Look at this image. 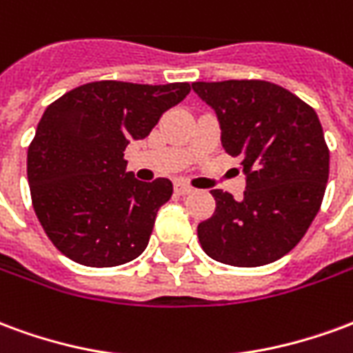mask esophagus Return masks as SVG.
Returning a JSON list of instances; mask_svg holds the SVG:
<instances>
[{
	"label": "esophagus",
	"instance_id": "34e87169",
	"mask_svg": "<svg viewBox=\"0 0 353 353\" xmlns=\"http://www.w3.org/2000/svg\"><path fill=\"white\" fill-rule=\"evenodd\" d=\"M176 192H177V194H181V196H185V194H191L192 187H191V185L177 181V183H176Z\"/></svg>",
	"mask_w": 353,
	"mask_h": 353
}]
</instances>
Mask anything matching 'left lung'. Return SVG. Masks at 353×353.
<instances>
[{
  "mask_svg": "<svg viewBox=\"0 0 353 353\" xmlns=\"http://www.w3.org/2000/svg\"><path fill=\"white\" fill-rule=\"evenodd\" d=\"M214 109L225 151L240 159V200L214 189L215 214L199 225L208 257L263 266L295 248L318 215L329 177V149L316 111L268 81L192 83Z\"/></svg>",
  "mask_w": 353,
  "mask_h": 353,
  "instance_id": "1",
  "label": "left lung"
}]
</instances>
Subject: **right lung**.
I'll return each instance as SVG.
<instances>
[{
  "label": "right lung",
  "mask_w": 353,
  "mask_h": 353,
  "mask_svg": "<svg viewBox=\"0 0 353 353\" xmlns=\"http://www.w3.org/2000/svg\"><path fill=\"white\" fill-rule=\"evenodd\" d=\"M189 92V83L96 81L45 109L28 147V183L37 219L65 257L105 268L143 253L174 185L136 179L124 149Z\"/></svg>",
  "instance_id": "add662e5"
}]
</instances>
